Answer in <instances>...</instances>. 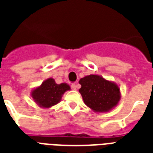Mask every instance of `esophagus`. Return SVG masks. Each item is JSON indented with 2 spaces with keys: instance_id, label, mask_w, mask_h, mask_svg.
Instances as JSON below:
<instances>
[{
  "instance_id": "esophagus-1",
  "label": "esophagus",
  "mask_w": 153,
  "mask_h": 153,
  "mask_svg": "<svg viewBox=\"0 0 153 153\" xmlns=\"http://www.w3.org/2000/svg\"><path fill=\"white\" fill-rule=\"evenodd\" d=\"M71 86V89L73 90V91H75V90L77 89V85L75 83H72Z\"/></svg>"
}]
</instances>
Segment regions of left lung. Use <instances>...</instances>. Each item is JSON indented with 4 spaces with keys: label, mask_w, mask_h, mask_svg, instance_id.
Listing matches in <instances>:
<instances>
[{
    "label": "left lung",
    "mask_w": 153,
    "mask_h": 153,
    "mask_svg": "<svg viewBox=\"0 0 153 153\" xmlns=\"http://www.w3.org/2000/svg\"><path fill=\"white\" fill-rule=\"evenodd\" d=\"M84 103L95 113H106L114 109L121 99L117 84L98 74H90L79 80Z\"/></svg>",
    "instance_id": "obj_1"
}]
</instances>
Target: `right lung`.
Wrapping results in <instances>:
<instances>
[{
    "label": "right lung",
    "instance_id": "add662e5",
    "mask_svg": "<svg viewBox=\"0 0 153 153\" xmlns=\"http://www.w3.org/2000/svg\"><path fill=\"white\" fill-rule=\"evenodd\" d=\"M71 87L67 83L57 84L52 78L44 80L41 85L31 91V96L34 102L41 108H50L61 101L63 94L70 91Z\"/></svg>",
    "mask_w": 153,
    "mask_h": 153
}]
</instances>
